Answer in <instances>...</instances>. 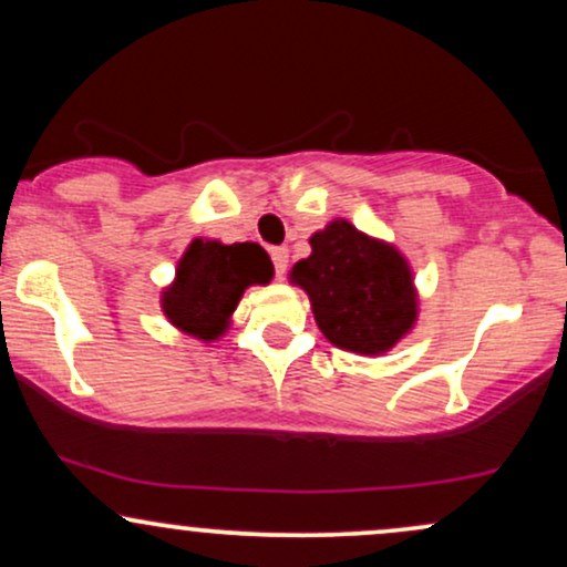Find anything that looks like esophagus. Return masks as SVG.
<instances>
[{"label":"esophagus","instance_id":"1","mask_svg":"<svg viewBox=\"0 0 567 567\" xmlns=\"http://www.w3.org/2000/svg\"><path fill=\"white\" fill-rule=\"evenodd\" d=\"M271 261H275L277 279H282L285 271H288V250L285 247H271Z\"/></svg>","mask_w":567,"mask_h":567}]
</instances>
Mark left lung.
Returning <instances> with one entry per match:
<instances>
[{"instance_id":"left-lung-1","label":"left lung","mask_w":567,"mask_h":567,"mask_svg":"<svg viewBox=\"0 0 567 567\" xmlns=\"http://www.w3.org/2000/svg\"><path fill=\"white\" fill-rule=\"evenodd\" d=\"M311 252L290 269L309 296L322 336L362 357L392 351L419 322V290L408 258L392 243L333 218L309 237Z\"/></svg>"}]
</instances>
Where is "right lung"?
I'll return each instance as SVG.
<instances>
[{
  "label": "right lung",
  "instance_id": "add662e5",
  "mask_svg": "<svg viewBox=\"0 0 567 567\" xmlns=\"http://www.w3.org/2000/svg\"><path fill=\"white\" fill-rule=\"evenodd\" d=\"M271 277L275 266L258 243L197 237L175 266L173 282L162 288L159 306L175 330L210 343L229 330L245 290L269 285Z\"/></svg>",
  "mask_w": 567,
  "mask_h": 567
}]
</instances>
